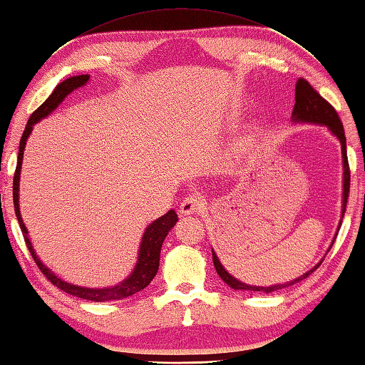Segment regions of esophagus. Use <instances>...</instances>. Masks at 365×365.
I'll use <instances>...</instances> for the list:
<instances>
[{
	"label": "esophagus",
	"mask_w": 365,
	"mask_h": 365,
	"mask_svg": "<svg viewBox=\"0 0 365 365\" xmlns=\"http://www.w3.org/2000/svg\"><path fill=\"white\" fill-rule=\"evenodd\" d=\"M205 206V197L198 195V193H193V195H189L185 200H182V203L180 206V214L181 215H192V214H198L201 209Z\"/></svg>",
	"instance_id": "34e87169"
}]
</instances>
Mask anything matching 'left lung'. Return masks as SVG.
Returning a JSON list of instances; mask_svg holds the SVG:
<instances>
[{
  "instance_id": "1",
  "label": "left lung",
  "mask_w": 365,
  "mask_h": 365,
  "mask_svg": "<svg viewBox=\"0 0 365 365\" xmlns=\"http://www.w3.org/2000/svg\"><path fill=\"white\" fill-rule=\"evenodd\" d=\"M292 123H311V125H320L325 126L328 131L333 134L336 139L341 142V148H342V167H344V180H342V214H341V220H339L337 226V232L339 228L342 225V218L345 214V206H346V198H348V192H350V168H348V159H346V139H345V133H344V125L341 118H339L336 109L331 106V104L323 100L320 93L315 91V88L307 83L306 79L299 78L297 81L295 86V106L292 110V118H290ZM337 232L334 234V239L331 242V245L328 251L333 247ZM327 251V253H328ZM212 261L215 272L218 273L226 284H228L234 290H248V292H264V294H270L274 292V290L284 289L289 286H294L297 282L303 281L304 278L309 277L312 272H315L320 267L322 261L319 264H315L311 270H307L303 273L302 277H298L292 281L282 282V284H273V286H253V284H247V282H242L240 279L234 278L232 274L225 269L223 264L220 262V259L215 255V251L212 250Z\"/></svg>"
}]
</instances>
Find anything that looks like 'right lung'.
Here are the masks:
<instances>
[{
	"label": "right lung",
	"mask_w": 365,
	"mask_h": 365,
	"mask_svg": "<svg viewBox=\"0 0 365 365\" xmlns=\"http://www.w3.org/2000/svg\"><path fill=\"white\" fill-rule=\"evenodd\" d=\"M91 76L88 75H78V76H70L66 81H62L61 84L56 86L53 93L48 96L42 106L37 108L32 115L29 117L26 128H24V133L21 135L20 140V147H19V159H17V168H15V175H14V207H15V215H17V220L20 223V228L23 232L24 242H26L28 250L31 256L34 257L36 264L38 265V269L42 270L45 277L50 279L56 287H59L63 292H67L73 297L83 298V299H91V302H114V299H123L131 297L137 292H140L145 287H147L153 278L156 277V273L159 270V259H160V248L164 240L167 237V234L170 230L173 228L178 222V215L175 212V209H170L167 214L162 217L156 218L155 222L150 223L147 228H145L143 236L140 239V247H139V253H137V261L133 272L128 274V277L117 282L114 286L109 287H84V286H76L71 284V282L63 281L59 278L51 269L40 261L34 247H32V242L29 239V234L26 226L23 223L21 212H20V173H21V164H23V155H24V148H26V142L28 137L32 133V128H34L36 123H38L40 120H43L59 108V104L67 98V96L76 91V88L83 87L88 83Z\"/></svg>",
	"instance_id": "1"
}]
</instances>
